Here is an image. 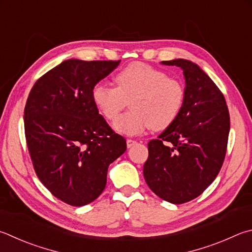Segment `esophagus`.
Segmentation results:
<instances>
[{
  "label": "esophagus",
  "mask_w": 252,
  "mask_h": 252,
  "mask_svg": "<svg viewBox=\"0 0 252 252\" xmlns=\"http://www.w3.org/2000/svg\"><path fill=\"white\" fill-rule=\"evenodd\" d=\"M136 144V141L135 140H132V139H127L126 140V146L127 148H132V146Z\"/></svg>",
  "instance_id": "esophagus-1"
}]
</instances>
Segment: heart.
<instances>
[{
	"instance_id": "1",
	"label": "heart",
	"mask_w": 252,
	"mask_h": 252,
	"mask_svg": "<svg viewBox=\"0 0 252 252\" xmlns=\"http://www.w3.org/2000/svg\"><path fill=\"white\" fill-rule=\"evenodd\" d=\"M117 87L98 84L91 97L104 119H117L127 101L131 112L113 123L121 134L136 135L148 127L161 131L170 126L180 113L185 99L182 82L144 63H132L116 76Z\"/></svg>"
}]
</instances>
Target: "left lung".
<instances>
[{"mask_svg":"<svg viewBox=\"0 0 252 252\" xmlns=\"http://www.w3.org/2000/svg\"><path fill=\"white\" fill-rule=\"evenodd\" d=\"M161 63L183 70L185 99L172 125L148 143L143 175L159 198L183 204L198 197L220 171L230 130L229 111L221 91L198 65L186 59Z\"/></svg>","mask_w":252,"mask_h":252,"instance_id":"obj_1","label":"left lung"}]
</instances>
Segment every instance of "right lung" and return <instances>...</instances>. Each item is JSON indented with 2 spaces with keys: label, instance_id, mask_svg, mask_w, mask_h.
I'll list each match as a JSON object with an SVG mask.
<instances>
[{
  "label": "right lung",
  "instance_id": "1",
  "mask_svg": "<svg viewBox=\"0 0 252 252\" xmlns=\"http://www.w3.org/2000/svg\"><path fill=\"white\" fill-rule=\"evenodd\" d=\"M120 62L68 59L40 77L27 98L25 138L36 175L68 205L98 198L109 165L126 150V139L109 126L91 97Z\"/></svg>",
  "mask_w": 252,
  "mask_h": 252
}]
</instances>
